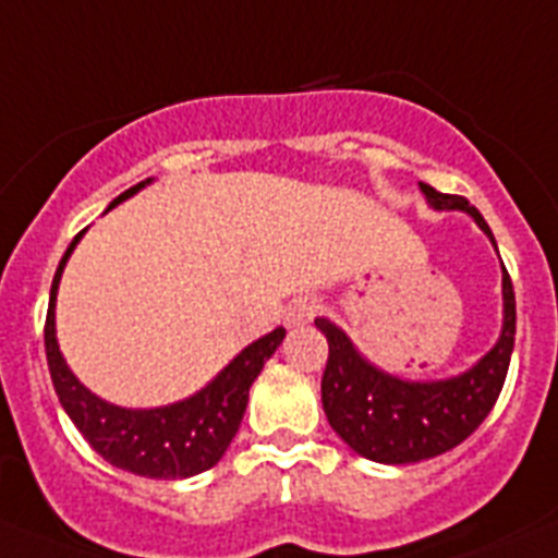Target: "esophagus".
Masks as SVG:
<instances>
[{
  "instance_id": "34e87169",
  "label": "esophagus",
  "mask_w": 558,
  "mask_h": 558,
  "mask_svg": "<svg viewBox=\"0 0 558 558\" xmlns=\"http://www.w3.org/2000/svg\"><path fill=\"white\" fill-rule=\"evenodd\" d=\"M317 298H298L292 306H289V312H286V323H289V326H306V323H312V319L317 317Z\"/></svg>"
}]
</instances>
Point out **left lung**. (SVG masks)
I'll return each mask as SVG.
<instances>
[{"mask_svg": "<svg viewBox=\"0 0 558 558\" xmlns=\"http://www.w3.org/2000/svg\"><path fill=\"white\" fill-rule=\"evenodd\" d=\"M421 191L435 210H466L494 244L486 219L466 198L440 193L424 182ZM502 303L506 319L497 345L472 371L447 381H401L390 373H381L379 367L362 360L351 339L333 323L323 317L314 319V326L328 339L323 410L333 433L353 452L376 463H418L463 444L492 413L494 401L506 385L517 333V303L506 266Z\"/></svg>", "mask_w": 558, "mask_h": 558, "instance_id": "8db88e82", "label": "left lung"}]
</instances>
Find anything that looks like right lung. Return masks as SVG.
I'll use <instances>...</instances> for the list:
<instances>
[{
  "mask_svg": "<svg viewBox=\"0 0 558 558\" xmlns=\"http://www.w3.org/2000/svg\"><path fill=\"white\" fill-rule=\"evenodd\" d=\"M145 182H151V179H145ZM145 182L120 193L109 207L120 205L123 198L137 193ZM81 235L84 230L72 239L64 258L58 264L45 323L47 365H50L58 401L72 418V424L81 429V435L89 440V447L100 458L109 460L111 466L140 474V477H154V481H182V477L207 472L219 463L230 440L239 433L252 381L258 379L264 362L278 351L286 331L275 328L272 333L252 342L205 390H198L191 399L157 407V410H125V407L106 404L72 376L56 342L58 280H61L66 258L72 255Z\"/></svg>",
  "mask_w": 558,
  "mask_h": 558,
  "instance_id": "obj_1",
  "label": "right lung"
}]
</instances>
